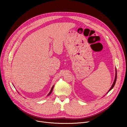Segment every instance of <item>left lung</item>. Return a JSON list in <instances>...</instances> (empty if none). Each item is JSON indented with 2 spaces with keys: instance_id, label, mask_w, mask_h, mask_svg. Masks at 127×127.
I'll return each instance as SVG.
<instances>
[{
  "instance_id": "obj_1",
  "label": "left lung",
  "mask_w": 127,
  "mask_h": 127,
  "mask_svg": "<svg viewBox=\"0 0 127 127\" xmlns=\"http://www.w3.org/2000/svg\"><path fill=\"white\" fill-rule=\"evenodd\" d=\"M117 69L116 68V74H115V77L114 81V82H113V84H112V85L111 87L110 88V89L109 90H108V92H107L106 94H107L108 92H110L111 90L113 88V87H114V86H115V84H116V80H117Z\"/></svg>"
}]
</instances>
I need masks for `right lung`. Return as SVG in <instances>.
I'll use <instances>...</instances> for the list:
<instances>
[{"instance_id":"right-lung-1","label":"right lung","mask_w":127,"mask_h":127,"mask_svg":"<svg viewBox=\"0 0 127 127\" xmlns=\"http://www.w3.org/2000/svg\"><path fill=\"white\" fill-rule=\"evenodd\" d=\"M54 85H53V86H52V88H51V91L50 92V93L48 94V95H47V96H49V95H51V94L52 93V90H53V88H54Z\"/></svg>"}]
</instances>
